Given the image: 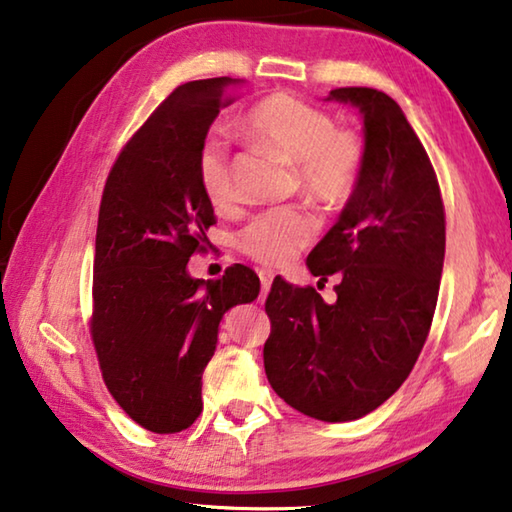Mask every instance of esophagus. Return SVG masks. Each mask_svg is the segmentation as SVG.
<instances>
[{
    "label": "esophagus",
    "mask_w": 512,
    "mask_h": 512,
    "mask_svg": "<svg viewBox=\"0 0 512 512\" xmlns=\"http://www.w3.org/2000/svg\"><path fill=\"white\" fill-rule=\"evenodd\" d=\"M258 277H261L263 297H267V293H270V288H272V279H274V274H272V272H267V270H261V272H258Z\"/></svg>",
    "instance_id": "esophagus-1"
}]
</instances>
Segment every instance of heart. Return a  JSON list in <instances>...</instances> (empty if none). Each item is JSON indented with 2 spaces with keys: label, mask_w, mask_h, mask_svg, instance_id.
Returning a JSON list of instances; mask_svg holds the SVG:
<instances>
[{
  "label": "heart",
  "mask_w": 512,
  "mask_h": 512,
  "mask_svg": "<svg viewBox=\"0 0 512 512\" xmlns=\"http://www.w3.org/2000/svg\"><path fill=\"white\" fill-rule=\"evenodd\" d=\"M249 132L295 162L300 190L322 208H338L350 199L364 171L366 151L350 130H338L322 109L290 93H274L251 109ZM201 190L217 208L235 201L233 164L222 139H208L199 151ZM316 235V219L304 208L261 212L240 233V247L263 265H286Z\"/></svg>",
  "instance_id": "1"
}]
</instances>
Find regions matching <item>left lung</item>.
I'll return each instance as SVG.
<instances>
[{
    "mask_svg": "<svg viewBox=\"0 0 512 512\" xmlns=\"http://www.w3.org/2000/svg\"><path fill=\"white\" fill-rule=\"evenodd\" d=\"M325 100L359 109L364 171L336 224L306 258L338 274L336 302L277 277L265 311V375L293 410L327 423L377 410L412 373L435 316L446 226L428 153L387 93L348 86Z\"/></svg>",
    "mask_w": 512,
    "mask_h": 512,
    "instance_id": "8db88e82",
    "label": "left lung"
}]
</instances>
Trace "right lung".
<instances>
[{
	"mask_svg": "<svg viewBox=\"0 0 512 512\" xmlns=\"http://www.w3.org/2000/svg\"><path fill=\"white\" fill-rule=\"evenodd\" d=\"M240 84L212 77L178 86L128 141L102 192L93 345L116 403L157 435L196 421L219 322L261 293L247 265L229 267L217 281L194 279L187 270L215 224L196 171L199 151Z\"/></svg>",
	"mask_w": 512,
	"mask_h": 512,
	"instance_id": "add662e5",
	"label": "right lung"
}]
</instances>
